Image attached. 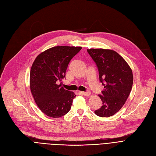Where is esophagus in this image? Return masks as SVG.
I'll use <instances>...</instances> for the list:
<instances>
[{"label":"esophagus","instance_id":"esophagus-1","mask_svg":"<svg viewBox=\"0 0 156 156\" xmlns=\"http://www.w3.org/2000/svg\"><path fill=\"white\" fill-rule=\"evenodd\" d=\"M80 93H81L82 95L85 96H89L90 95V92H89V91H87V92L82 91V92H80Z\"/></svg>","mask_w":156,"mask_h":156}]
</instances>
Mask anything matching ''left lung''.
<instances>
[{"instance_id":"8db88e82","label":"left lung","mask_w":156,"mask_h":156,"mask_svg":"<svg viewBox=\"0 0 156 156\" xmlns=\"http://www.w3.org/2000/svg\"><path fill=\"white\" fill-rule=\"evenodd\" d=\"M87 52L96 63L100 81L104 86L102 95H98L102 106L94 113L100 117L112 116L122 108L130 93L133 84L132 69L114 50L90 49Z\"/></svg>"}]
</instances>
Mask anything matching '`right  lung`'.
<instances>
[{
    "instance_id": "obj_1",
    "label": "right lung",
    "mask_w": 156,
    "mask_h": 156,
    "mask_svg": "<svg viewBox=\"0 0 156 156\" xmlns=\"http://www.w3.org/2000/svg\"><path fill=\"white\" fill-rule=\"evenodd\" d=\"M82 47L55 46L39 54L33 62L30 87L34 101L43 113L51 118L64 116L71 107L76 94L62 87V79L71 60Z\"/></svg>"
}]
</instances>
